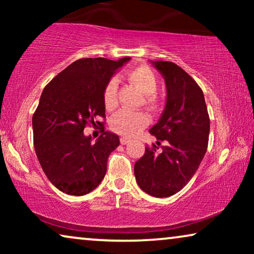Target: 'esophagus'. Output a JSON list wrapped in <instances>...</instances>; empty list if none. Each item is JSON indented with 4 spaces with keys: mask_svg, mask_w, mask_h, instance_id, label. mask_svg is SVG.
<instances>
[{
    "mask_svg": "<svg viewBox=\"0 0 254 254\" xmlns=\"http://www.w3.org/2000/svg\"><path fill=\"white\" fill-rule=\"evenodd\" d=\"M120 142H121V144H127V143H129V142H130V138L123 136L120 138Z\"/></svg>",
    "mask_w": 254,
    "mask_h": 254,
    "instance_id": "1",
    "label": "esophagus"
}]
</instances>
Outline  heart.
<instances>
[{
    "label": "heart",
    "mask_w": 254,
    "mask_h": 254,
    "mask_svg": "<svg viewBox=\"0 0 254 254\" xmlns=\"http://www.w3.org/2000/svg\"><path fill=\"white\" fill-rule=\"evenodd\" d=\"M127 79L131 85H134L138 91L143 93V100L149 107H156L158 104V96L156 91L158 89V79L155 72L148 65L130 69L127 72ZM104 105L107 110L116 109L118 105V81L111 78L106 83L103 92ZM150 123V117L143 111L129 112L120 111L114 114L111 119V128L118 134L125 136H135L145 128Z\"/></svg>",
    "instance_id": "1"
}]
</instances>
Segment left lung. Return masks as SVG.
Wrapping results in <instances>:
<instances>
[{
    "label": "left lung",
    "mask_w": 254,
    "mask_h": 254,
    "mask_svg": "<svg viewBox=\"0 0 254 254\" xmlns=\"http://www.w3.org/2000/svg\"><path fill=\"white\" fill-rule=\"evenodd\" d=\"M166 83V105L161 119L151 128L156 144L134 165L141 190L156 197L171 196L192 179L208 147L210 120L202 90L179 65L156 61ZM162 140L167 145L159 149Z\"/></svg>",
    "instance_id": "left-lung-1"
}]
</instances>
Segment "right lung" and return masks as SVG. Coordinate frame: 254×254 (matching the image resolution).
<instances>
[{
  "instance_id": "1",
  "label": "right lung",
  "mask_w": 254,
  "mask_h": 254,
  "mask_svg": "<svg viewBox=\"0 0 254 254\" xmlns=\"http://www.w3.org/2000/svg\"><path fill=\"white\" fill-rule=\"evenodd\" d=\"M129 60L79 59L45 86L32 117L34 150L45 175L61 192L84 195L102 183L119 136L103 125V134L92 142L83 130L102 124L96 118H106L104 88Z\"/></svg>"
}]
</instances>
